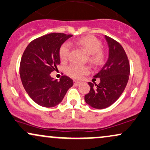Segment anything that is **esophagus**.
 Returning a JSON list of instances; mask_svg holds the SVG:
<instances>
[{
	"instance_id": "1",
	"label": "esophagus",
	"mask_w": 150,
	"mask_h": 150,
	"mask_svg": "<svg viewBox=\"0 0 150 150\" xmlns=\"http://www.w3.org/2000/svg\"><path fill=\"white\" fill-rule=\"evenodd\" d=\"M74 84H75V86H79L81 84V82H79V81H77V80H74Z\"/></svg>"
}]
</instances>
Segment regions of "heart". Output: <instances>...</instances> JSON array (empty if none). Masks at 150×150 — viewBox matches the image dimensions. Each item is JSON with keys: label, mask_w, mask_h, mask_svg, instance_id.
Returning <instances> with one entry per match:
<instances>
[{"label": "heart", "mask_w": 150, "mask_h": 150, "mask_svg": "<svg viewBox=\"0 0 150 150\" xmlns=\"http://www.w3.org/2000/svg\"><path fill=\"white\" fill-rule=\"evenodd\" d=\"M76 45L80 47L88 54V60L95 66H100L103 64L106 58L105 52L102 47V43L99 39L93 35H86L77 39L75 42ZM70 52L68 43H64L59 49V54L61 60L65 62L68 60ZM89 72L87 66L71 64L66 68V73L68 76L75 79H81Z\"/></svg>", "instance_id": "obj_1"}]
</instances>
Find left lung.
Masks as SVG:
<instances>
[{
  "mask_svg": "<svg viewBox=\"0 0 150 150\" xmlns=\"http://www.w3.org/2000/svg\"><path fill=\"white\" fill-rule=\"evenodd\" d=\"M109 46V58L96 75L98 84L89 82V92L84 96L88 105L96 109H103L113 104L120 98L129 78L130 65L122 46L115 40L105 36Z\"/></svg>",
  "mask_w": 150,
  "mask_h": 150,
  "instance_id": "obj_1",
  "label": "left lung"
}]
</instances>
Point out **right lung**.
I'll list each match as a JSON object with an SVG mask.
<instances>
[{"label": "right lung", "mask_w": 150, "mask_h": 150, "mask_svg": "<svg viewBox=\"0 0 150 150\" xmlns=\"http://www.w3.org/2000/svg\"><path fill=\"white\" fill-rule=\"evenodd\" d=\"M70 37L61 33L47 34L31 41L23 53L19 66L21 82L32 100L42 107L60 103L73 85V80L66 75L59 81L50 76L60 64L61 45Z\"/></svg>", "instance_id": "add662e5"}]
</instances>
